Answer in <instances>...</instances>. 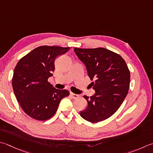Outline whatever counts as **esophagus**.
Here are the masks:
<instances>
[{
  "label": "esophagus",
  "instance_id": "esophagus-1",
  "mask_svg": "<svg viewBox=\"0 0 153 153\" xmlns=\"http://www.w3.org/2000/svg\"><path fill=\"white\" fill-rule=\"evenodd\" d=\"M70 95L71 97H72L74 99H76L78 97L79 95H77V94H73V93H70Z\"/></svg>",
  "mask_w": 153,
  "mask_h": 153
}]
</instances>
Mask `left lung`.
Segmentation results:
<instances>
[{"label": "left lung", "mask_w": 153, "mask_h": 153, "mask_svg": "<svg viewBox=\"0 0 153 153\" xmlns=\"http://www.w3.org/2000/svg\"><path fill=\"white\" fill-rule=\"evenodd\" d=\"M74 52L85 64L91 87L95 93L88 101L86 109L80 111L85 120L97 123L110 117L117 111L128 94L130 71L123 58L103 48L83 49Z\"/></svg>", "instance_id": "8db88e82"}]
</instances>
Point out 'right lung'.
Masks as SVG:
<instances>
[{
    "label": "right lung",
    "instance_id": "add662e5",
    "mask_svg": "<svg viewBox=\"0 0 153 153\" xmlns=\"http://www.w3.org/2000/svg\"><path fill=\"white\" fill-rule=\"evenodd\" d=\"M70 48L39 46L21 58L15 67L12 81L14 95L24 111L32 118L49 119L57 111L60 101L70 94L48 82L55 70L56 58Z\"/></svg>",
    "mask_w": 153,
    "mask_h": 153
}]
</instances>
